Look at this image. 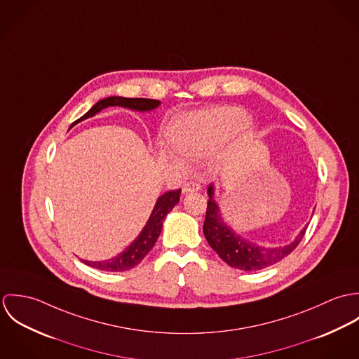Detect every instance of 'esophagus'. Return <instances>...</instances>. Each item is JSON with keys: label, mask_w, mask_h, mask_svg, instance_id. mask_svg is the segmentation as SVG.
Masks as SVG:
<instances>
[{"label": "esophagus", "mask_w": 359, "mask_h": 359, "mask_svg": "<svg viewBox=\"0 0 359 359\" xmlns=\"http://www.w3.org/2000/svg\"><path fill=\"white\" fill-rule=\"evenodd\" d=\"M201 191V184L195 182V181H189V182H185L184 188H182V192L184 194H189V192H198Z\"/></svg>", "instance_id": "1"}]
</instances>
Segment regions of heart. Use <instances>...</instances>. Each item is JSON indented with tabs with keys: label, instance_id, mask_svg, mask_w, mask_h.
<instances>
[{
	"label": "heart",
	"instance_id": "obj_1",
	"mask_svg": "<svg viewBox=\"0 0 359 359\" xmlns=\"http://www.w3.org/2000/svg\"><path fill=\"white\" fill-rule=\"evenodd\" d=\"M245 110L225 106L188 114L172 127V140L181 154L189 157H205L219 148L238 128L250 133ZM225 154L217 161L224 163Z\"/></svg>",
	"mask_w": 359,
	"mask_h": 359
}]
</instances>
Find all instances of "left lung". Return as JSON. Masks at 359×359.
<instances>
[{
    "label": "left lung",
    "instance_id": "left-lung-1",
    "mask_svg": "<svg viewBox=\"0 0 359 359\" xmlns=\"http://www.w3.org/2000/svg\"><path fill=\"white\" fill-rule=\"evenodd\" d=\"M207 194L210 199L207 202L203 224L205 241L218 256L233 268L242 271H258L279 262L299 246L307 231L306 226L297 238L286 246H259L249 239H243L241 235L235 233L228 224H225L219 207L214 201V185H208Z\"/></svg>",
    "mask_w": 359,
    "mask_h": 359
}]
</instances>
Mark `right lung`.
Masks as SVG:
<instances>
[{
  "label": "right lung",
  "instance_id": "1",
  "mask_svg": "<svg viewBox=\"0 0 359 359\" xmlns=\"http://www.w3.org/2000/svg\"><path fill=\"white\" fill-rule=\"evenodd\" d=\"M158 104H160V101H156V100L109 97V98H104L102 101L95 103L83 117H80L72 126H74L76 123H79L81 120L95 116L97 113H100L101 110L109 107V106H121V107H128V109L137 110V111H151ZM180 195H181V189L168 191L157 199L154 211H152L147 225L144 226V229L141 231L138 238L124 252H121L120 255L111 257L109 259H104V261L83 259V262L93 268L107 271V272H123V271H128V269L134 268L135 265H138L152 250V248L161 232L163 221H164L165 215L174 208V205L180 202Z\"/></svg>",
  "mask_w": 359,
  "mask_h": 359
}]
</instances>
